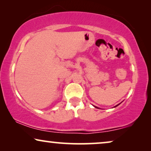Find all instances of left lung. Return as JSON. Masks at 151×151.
<instances>
[{
  "instance_id": "1",
  "label": "left lung",
  "mask_w": 151,
  "mask_h": 151,
  "mask_svg": "<svg viewBox=\"0 0 151 151\" xmlns=\"http://www.w3.org/2000/svg\"><path fill=\"white\" fill-rule=\"evenodd\" d=\"M119 104H117V105H116L115 106H114V107H116V106H117L118 105H119ZM94 107H95V108H97V107H96V106H94Z\"/></svg>"
}]
</instances>
